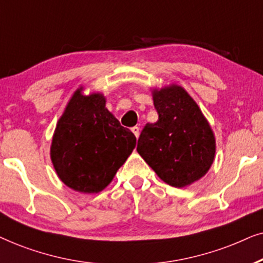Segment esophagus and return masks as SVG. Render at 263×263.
<instances>
[{
    "instance_id": "1",
    "label": "esophagus",
    "mask_w": 263,
    "mask_h": 263,
    "mask_svg": "<svg viewBox=\"0 0 263 263\" xmlns=\"http://www.w3.org/2000/svg\"><path fill=\"white\" fill-rule=\"evenodd\" d=\"M131 131L134 132V135L138 138V136H139V127H138V126H134V127L131 128Z\"/></svg>"
}]
</instances>
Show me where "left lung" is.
<instances>
[{
    "mask_svg": "<svg viewBox=\"0 0 263 263\" xmlns=\"http://www.w3.org/2000/svg\"><path fill=\"white\" fill-rule=\"evenodd\" d=\"M156 122H148L137 152L164 183L184 187L202 178L215 155V139L201 109L183 87L154 91Z\"/></svg>",
    "mask_w": 263,
    "mask_h": 263,
    "instance_id": "8db88e82",
    "label": "left lung"
}]
</instances>
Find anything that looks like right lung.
I'll use <instances>...</instances> for the list:
<instances>
[{
	"label": "right lung",
	"instance_id": "1",
	"mask_svg": "<svg viewBox=\"0 0 263 263\" xmlns=\"http://www.w3.org/2000/svg\"><path fill=\"white\" fill-rule=\"evenodd\" d=\"M135 146V135L107 109L104 97L78 90L56 126L50 155L68 187L93 194L110 183Z\"/></svg>",
	"mask_w": 263,
	"mask_h": 263
}]
</instances>
